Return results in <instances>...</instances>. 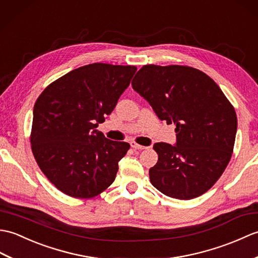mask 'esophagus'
<instances>
[{
  "label": "esophagus",
  "mask_w": 258,
  "mask_h": 258,
  "mask_svg": "<svg viewBox=\"0 0 258 258\" xmlns=\"http://www.w3.org/2000/svg\"><path fill=\"white\" fill-rule=\"evenodd\" d=\"M130 146H131V148L136 149V150H145V149H147V147H145V146H141V145H138V144H136L135 141L130 142Z\"/></svg>",
  "instance_id": "34e87169"
}]
</instances>
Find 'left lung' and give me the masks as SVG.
<instances>
[{"label": "left lung", "mask_w": 258, "mask_h": 258, "mask_svg": "<svg viewBox=\"0 0 258 258\" xmlns=\"http://www.w3.org/2000/svg\"><path fill=\"white\" fill-rule=\"evenodd\" d=\"M133 88L160 120L175 124L176 144H154L152 185L167 197L191 200L214 185L230 162L237 130L234 107L217 84L197 68L145 65Z\"/></svg>", "instance_id": "obj_1"}]
</instances>
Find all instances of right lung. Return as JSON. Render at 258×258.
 I'll use <instances>...</instances> for the list:
<instances>
[{
  "label": "right lung",
  "instance_id": "right-lung-1",
  "mask_svg": "<svg viewBox=\"0 0 258 258\" xmlns=\"http://www.w3.org/2000/svg\"><path fill=\"white\" fill-rule=\"evenodd\" d=\"M136 66L95 62L48 85L33 110L31 145L38 167L62 193L98 196L114 181L130 145L97 130L128 87Z\"/></svg>",
  "mask_w": 258,
  "mask_h": 258
}]
</instances>
